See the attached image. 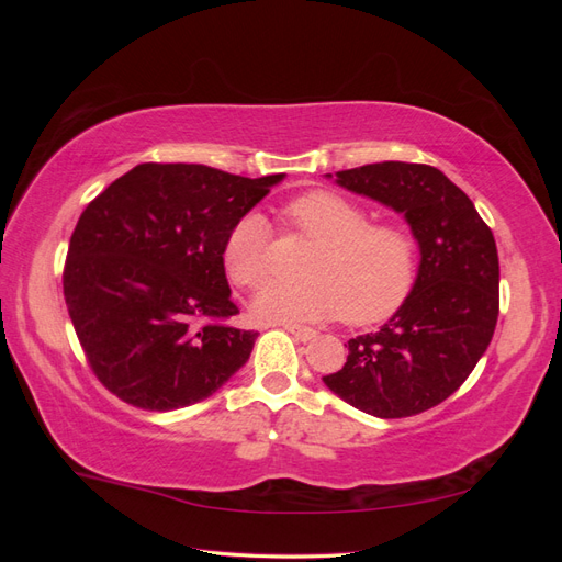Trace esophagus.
I'll list each match as a JSON object with an SVG mask.
<instances>
[{"instance_id": "obj_1", "label": "esophagus", "mask_w": 562, "mask_h": 562, "mask_svg": "<svg viewBox=\"0 0 562 562\" xmlns=\"http://www.w3.org/2000/svg\"><path fill=\"white\" fill-rule=\"evenodd\" d=\"M283 328L291 333L293 337H297L300 342H312V339L316 337V330L314 328H307V326H297V323H283Z\"/></svg>"}]
</instances>
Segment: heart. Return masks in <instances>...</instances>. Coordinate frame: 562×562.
<instances>
[{
  "label": "heart",
  "instance_id": "heart-1",
  "mask_svg": "<svg viewBox=\"0 0 562 562\" xmlns=\"http://www.w3.org/2000/svg\"><path fill=\"white\" fill-rule=\"evenodd\" d=\"M285 223L318 244L304 283H269L252 312L269 323H307L345 316L353 326H375L394 316L417 279V239L396 223H370L359 203L314 190L283 209ZM234 285L255 291L271 277V232L260 213H246L223 246Z\"/></svg>",
  "mask_w": 562,
  "mask_h": 562
}]
</instances>
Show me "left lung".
<instances>
[{"instance_id":"left-lung-1","label":"left lung","mask_w":562,"mask_h":562,"mask_svg":"<svg viewBox=\"0 0 562 562\" xmlns=\"http://www.w3.org/2000/svg\"><path fill=\"white\" fill-rule=\"evenodd\" d=\"M337 182L403 213L419 244L411 297L380 333L349 339L326 386L382 419L443 403L481 361L499 316V258L473 201L427 164L382 161L337 171Z\"/></svg>"}]
</instances>
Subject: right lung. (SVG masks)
<instances>
[{
  "mask_svg": "<svg viewBox=\"0 0 562 562\" xmlns=\"http://www.w3.org/2000/svg\"><path fill=\"white\" fill-rule=\"evenodd\" d=\"M281 178L138 164L83 209L63 293L110 394L143 411H176L215 394L248 361L258 333L227 323L239 307L223 246Z\"/></svg>",
  "mask_w": 562,
  "mask_h": 562,
  "instance_id": "add662e5",
  "label": "right lung"
}]
</instances>
